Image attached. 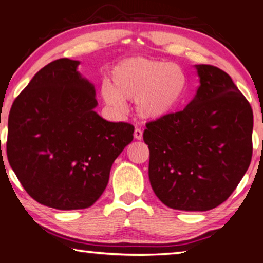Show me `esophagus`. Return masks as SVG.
I'll return each mask as SVG.
<instances>
[{"label": "esophagus", "mask_w": 263, "mask_h": 263, "mask_svg": "<svg viewBox=\"0 0 263 263\" xmlns=\"http://www.w3.org/2000/svg\"><path fill=\"white\" fill-rule=\"evenodd\" d=\"M133 136H135L136 139L141 140V139H142V131L140 130V128L137 127L136 130H135V133H133Z\"/></svg>", "instance_id": "1"}]
</instances>
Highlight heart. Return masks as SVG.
<instances>
[{"mask_svg": "<svg viewBox=\"0 0 263 263\" xmlns=\"http://www.w3.org/2000/svg\"><path fill=\"white\" fill-rule=\"evenodd\" d=\"M112 84L103 83L102 99L111 108L125 109V100L136 101L141 117L158 119L172 114L185 94L186 80L175 65L133 58L111 73Z\"/></svg>", "mask_w": 263, "mask_h": 263, "instance_id": "heart-1", "label": "heart"}]
</instances>
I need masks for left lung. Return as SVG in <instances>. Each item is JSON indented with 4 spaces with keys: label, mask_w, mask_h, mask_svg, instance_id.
<instances>
[{
    "label": "left lung",
    "mask_w": 263,
    "mask_h": 263,
    "mask_svg": "<svg viewBox=\"0 0 263 263\" xmlns=\"http://www.w3.org/2000/svg\"><path fill=\"white\" fill-rule=\"evenodd\" d=\"M199 87L183 110L146 124L148 176L164 205L208 211L228 199L253 153V110L228 73L195 65Z\"/></svg>",
    "instance_id": "obj_1"
}]
</instances>
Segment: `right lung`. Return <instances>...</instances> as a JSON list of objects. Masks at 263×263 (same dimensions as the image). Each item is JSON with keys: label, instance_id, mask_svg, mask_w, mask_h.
I'll return each instance as SVG.
<instances>
[{"label": "right lung", "instance_id": "obj_1", "mask_svg": "<svg viewBox=\"0 0 263 263\" xmlns=\"http://www.w3.org/2000/svg\"><path fill=\"white\" fill-rule=\"evenodd\" d=\"M67 58L43 67L9 114L7 155L34 201L58 210L91 206L114 161L133 140L130 123L97 115L95 88Z\"/></svg>", "mask_w": 263, "mask_h": 263}]
</instances>
